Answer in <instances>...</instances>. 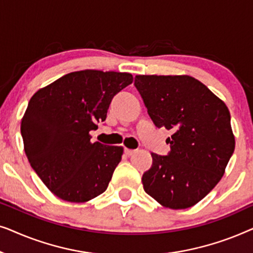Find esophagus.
<instances>
[{"label":"esophagus","instance_id":"1","mask_svg":"<svg viewBox=\"0 0 253 253\" xmlns=\"http://www.w3.org/2000/svg\"><path fill=\"white\" fill-rule=\"evenodd\" d=\"M124 153L126 155H132L133 153H136V151L134 150H129V148H124Z\"/></svg>","mask_w":253,"mask_h":253}]
</instances>
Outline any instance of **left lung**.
Instances as JSON below:
<instances>
[{
	"label": "left lung",
	"mask_w": 253,
	"mask_h": 253,
	"mask_svg": "<svg viewBox=\"0 0 253 253\" xmlns=\"http://www.w3.org/2000/svg\"><path fill=\"white\" fill-rule=\"evenodd\" d=\"M134 86L155 126L172 131L168 155L152 153L145 192L168 209H189L219 183L234 153L229 110L190 76L139 75Z\"/></svg>",
	"instance_id": "obj_1"
}]
</instances>
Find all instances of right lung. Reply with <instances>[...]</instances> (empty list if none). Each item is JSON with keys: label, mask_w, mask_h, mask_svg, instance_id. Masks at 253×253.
<instances>
[{"label": "right lung", "mask_w": 253, "mask_h": 253, "mask_svg": "<svg viewBox=\"0 0 253 253\" xmlns=\"http://www.w3.org/2000/svg\"><path fill=\"white\" fill-rule=\"evenodd\" d=\"M133 82L127 72L82 70L31 98L20 124L31 167L58 198L88 202L106 191L123 147L91 143L114 95Z\"/></svg>", "instance_id": "obj_1"}]
</instances>
